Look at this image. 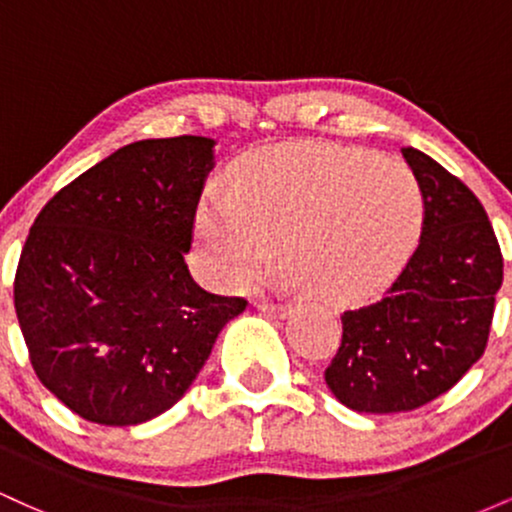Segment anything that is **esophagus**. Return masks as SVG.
I'll list each match as a JSON object with an SVG mask.
<instances>
[{
    "label": "esophagus",
    "instance_id": "1",
    "mask_svg": "<svg viewBox=\"0 0 512 512\" xmlns=\"http://www.w3.org/2000/svg\"><path fill=\"white\" fill-rule=\"evenodd\" d=\"M260 310H264V313H269L274 317H286V315L293 313V305L291 303H267V301H262Z\"/></svg>",
    "mask_w": 512,
    "mask_h": 512
}]
</instances>
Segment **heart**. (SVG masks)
<instances>
[{
  "label": "heart",
  "instance_id": "1",
  "mask_svg": "<svg viewBox=\"0 0 512 512\" xmlns=\"http://www.w3.org/2000/svg\"><path fill=\"white\" fill-rule=\"evenodd\" d=\"M421 211V187L404 163L339 146H291L250 158L233 197H204L195 228L216 289L248 286L281 245V262L308 296L354 303L402 269Z\"/></svg>",
  "mask_w": 512,
  "mask_h": 512
}]
</instances>
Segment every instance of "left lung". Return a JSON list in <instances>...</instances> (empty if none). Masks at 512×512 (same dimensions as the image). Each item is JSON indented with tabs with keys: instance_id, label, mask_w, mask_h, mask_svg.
Instances as JSON below:
<instances>
[{
	"instance_id": "obj_1",
	"label": "left lung",
	"mask_w": 512,
	"mask_h": 512,
	"mask_svg": "<svg viewBox=\"0 0 512 512\" xmlns=\"http://www.w3.org/2000/svg\"><path fill=\"white\" fill-rule=\"evenodd\" d=\"M421 187L424 226L383 298L342 315L325 383L354 411H411L448 392L484 354L503 255L484 207L460 178L402 149Z\"/></svg>"
}]
</instances>
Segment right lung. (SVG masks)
Here are the masks:
<instances>
[{"instance_id": "right-lung-1", "label": "right lung", "mask_w": 512, "mask_h": 512, "mask_svg": "<svg viewBox=\"0 0 512 512\" xmlns=\"http://www.w3.org/2000/svg\"><path fill=\"white\" fill-rule=\"evenodd\" d=\"M214 139L117 149L40 209L14 279L35 375L81 419L134 426L173 407L245 298L185 264Z\"/></svg>"}]
</instances>
